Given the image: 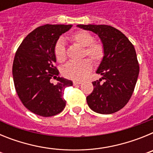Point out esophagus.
Listing matches in <instances>:
<instances>
[{
	"instance_id": "obj_1",
	"label": "esophagus",
	"mask_w": 153,
	"mask_h": 153,
	"mask_svg": "<svg viewBox=\"0 0 153 153\" xmlns=\"http://www.w3.org/2000/svg\"><path fill=\"white\" fill-rule=\"evenodd\" d=\"M74 86H76V85H80L82 83V82H79V81H74Z\"/></svg>"
}]
</instances>
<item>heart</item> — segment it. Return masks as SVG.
I'll list each match as a JSON object with an SVG mask.
<instances>
[{"mask_svg":"<svg viewBox=\"0 0 153 153\" xmlns=\"http://www.w3.org/2000/svg\"><path fill=\"white\" fill-rule=\"evenodd\" d=\"M69 40L74 45L83 47L82 56H88L90 60L98 65L105 56V47L102 43L95 41L92 33L86 30H78L69 36ZM54 55L59 63H63L67 60V51L63 42H56L54 46ZM92 62L89 59H84L78 63H69L63 69L64 76L74 80H83L91 72Z\"/></svg>","mask_w":153,"mask_h":153,"instance_id":"obj_1","label":"heart"}]
</instances>
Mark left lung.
<instances>
[{
    "label": "left lung",
    "instance_id": "left-lung-1",
    "mask_svg": "<svg viewBox=\"0 0 153 153\" xmlns=\"http://www.w3.org/2000/svg\"><path fill=\"white\" fill-rule=\"evenodd\" d=\"M77 27L98 34L105 47V56L97 71L102 77L92 83L93 90L86 102L96 113H116L130 100L140 73L134 46L121 31L109 25Z\"/></svg>",
    "mask_w": 153,
    "mask_h": 153
}]
</instances>
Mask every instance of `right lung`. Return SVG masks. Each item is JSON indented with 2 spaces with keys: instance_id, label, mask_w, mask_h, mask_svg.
Segmentation results:
<instances>
[{
  "instance_id": "obj_1",
  "label": "right lung",
  "mask_w": 153,
  "mask_h": 153,
  "mask_svg": "<svg viewBox=\"0 0 153 153\" xmlns=\"http://www.w3.org/2000/svg\"><path fill=\"white\" fill-rule=\"evenodd\" d=\"M72 25L46 24L24 39L13 63V83L17 96L30 111L44 117L61 113L66 106L64 90L73 82L59 77L55 66L54 46ZM51 79H56V85Z\"/></svg>"
}]
</instances>
